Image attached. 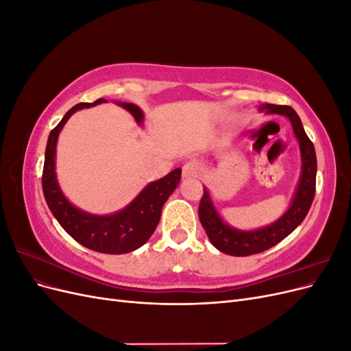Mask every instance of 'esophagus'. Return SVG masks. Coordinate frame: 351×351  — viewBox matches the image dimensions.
<instances>
[{
  "mask_svg": "<svg viewBox=\"0 0 351 351\" xmlns=\"http://www.w3.org/2000/svg\"><path fill=\"white\" fill-rule=\"evenodd\" d=\"M204 171V168H202V164L199 161H189L183 165V177L186 178H193V177H199L200 173Z\"/></svg>",
  "mask_w": 351,
  "mask_h": 351,
  "instance_id": "obj_1",
  "label": "esophagus"
}]
</instances>
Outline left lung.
I'll return each instance as SVG.
<instances>
[{"instance_id":"left-lung-1","label":"left lung","mask_w":351,"mask_h":351,"mask_svg":"<svg viewBox=\"0 0 351 351\" xmlns=\"http://www.w3.org/2000/svg\"><path fill=\"white\" fill-rule=\"evenodd\" d=\"M259 110L267 114L285 115L291 121L293 132L300 145L302 176L294 199L285 214L275 221L274 224L253 231H241L227 226L218 215L208 190L204 187V195H202L199 204L200 224L205 228L210 243L219 252L231 254V256H249V254L261 253L278 244L302 224L315 197L317 168L316 154L312 141L307 137L303 129L300 117L297 115L291 107H287V105L267 104L261 105Z\"/></svg>"}]
</instances>
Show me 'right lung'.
Segmentation results:
<instances>
[{"instance_id": "add662e5", "label": "right lung", "mask_w": 351, "mask_h": 351, "mask_svg": "<svg viewBox=\"0 0 351 351\" xmlns=\"http://www.w3.org/2000/svg\"><path fill=\"white\" fill-rule=\"evenodd\" d=\"M105 99H98L92 104L82 102L74 105L66 112L62 120L51 130L47 149L44 173H42V190L60 226L66 230L82 246L90 250L108 254L129 253L149 240L161 218L162 206L168 196L171 195L182 178V169L176 168L165 177L147 184L137 197L124 209L112 215H92L73 206L60 190L56 177V146L58 134L67 123L73 112L82 108H90ZM129 111L137 123L143 121L142 110L134 104L117 102Z\"/></svg>"}]
</instances>
